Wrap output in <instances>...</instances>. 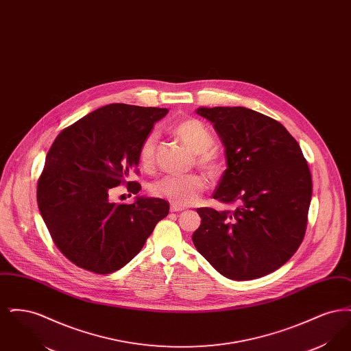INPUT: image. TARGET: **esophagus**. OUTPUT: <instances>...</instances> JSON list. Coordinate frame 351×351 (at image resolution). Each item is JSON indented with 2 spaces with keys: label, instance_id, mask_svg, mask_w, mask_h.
I'll return each instance as SVG.
<instances>
[{
  "label": "esophagus",
  "instance_id": "esophagus-1",
  "mask_svg": "<svg viewBox=\"0 0 351 351\" xmlns=\"http://www.w3.org/2000/svg\"><path fill=\"white\" fill-rule=\"evenodd\" d=\"M185 208L182 205H176V204H171V212H182Z\"/></svg>",
  "mask_w": 351,
  "mask_h": 351
}]
</instances>
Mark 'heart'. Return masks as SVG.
<instances>
[{"instance_id": "1", "label": "heart", "mask_w": 351, "mask_h": 351, "mask_svg": "<svg viewBox=\"0 0 351 351\" xmlns=\"http://www.w3.org/2000/svg\"><path fill=\"white\" fill-rule=\"evenodd\" d=\"M172 132L183 142L186 149L196 154V160L200 167L216 173L219 169V159L216 151L212 150L213 135L197 119H184L172 126ZM158 135L150 132L145 136L141 149L139 159L145 166L154 160V152ZM205 179L199 175H166L152 184L154 195L172 201L176 205H191L199 200L201 192L205 188Z\"/></svg>"}]
</instances>
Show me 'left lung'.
I'll use <instances>...</instances> for the list:
<instances>
[{
    "instance_id": "1",
    "label": "left lung",
    "mask_w": 351,
    "mask_h": 351,
    "mask_svg": "<svg viewBox=\"0 0 351 351\" xmlns=\"http://www.w3.org/2000/svg\"><path fill=\"white\" fill-rule=\"evenodd\" d=\"M213 123L226 166L213 199L234 210L199 208L193 245L221 275L252 280L282 267L299 249L312 178L296 139L278 121L243 106L199 108Z\"/></svg>"
}]
</instances>
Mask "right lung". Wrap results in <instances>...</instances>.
<instances>
[{
	"mask_svg": "<svg viewBox=\"0 0 351 351\" xmlns=\"http://www.w3.org/2000/svg\"><path fill=\"white\" fill-rule=\"evenodd\" d=\"M166 108L110 104L86 114L56 136L38 180L36 200L58 249L76 266L110 274L142 250L166 217L163 199L138 196L133 204L110 201L112 188L139 165V149Z\"/></svg>",
	"mask_w": 351,
	"mask_h": 351,
	"instance_id": "right-lung-1",
	"label": "right lung"
}]
</instances>
